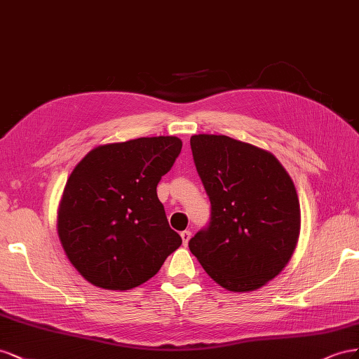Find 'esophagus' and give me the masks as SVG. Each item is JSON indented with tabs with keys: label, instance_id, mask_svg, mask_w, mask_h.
Instances as JSON below:
<instances>
[{
	"label": "esophagus",
	"instance_id": "1",
	"mask_svg": "<svg viewBox=\"0 0 359 359\" xmlns=\"http://www.w3.org/2000/svg\"><path fill=\"white\" fill-rule=\"evenodd\" d=\"M180 236H182L183 245H188V242H189V239H191V236H192V233H191L189 230H185V231L180 233Z\"/></svg>",
	"mask_w": 359,
	"mask_h": 359
}]
</instances>
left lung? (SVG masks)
<instances>
[{
    "label": "left lung",
    "instance_id": "obj_1",
    "mask_svg": "<svg viewBox=\"0 0 359 359\" xmlns=\"http://www.w3.org/2000/svg\"><path fill=\"white\" fill-rule=\"evenodd\" d=\"M210 219L189 250L224 289L257 290L289 263L301 229L298 194L272 153L225 135L191 137Z\"/></svg>",
    "mask_w": 359,
    "mask_h": 359
}]
</instances>
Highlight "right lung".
<instances>
[{"label":"right lung","instance_id":"right-lung-1","mask_svg":"<svg viewBox=\"0 0 359 359\" xmlns=\"http://www.w3.org/2000/svg\"><path fill=\"white\" fill-rule=\"evenodd\" d=\"M180 150L177 137L114 142L91 150L72 171L60 203L58 236L88 283L134 289L180 247L156 194Z\"/></svg>","mask_w":359,"mask_h":359}]
</instances>
